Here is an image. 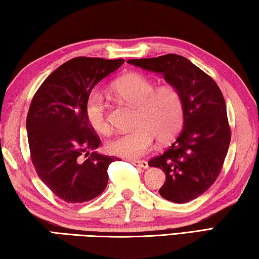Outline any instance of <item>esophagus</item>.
Segmentation results:
<instances>
[{"label": "esophagus", "mask_w": 259, "mask_h": 259, "mask_svg": "<svg viewBox=\"0 0 259 259\" xmlns=\"http://www.w3.org/2000/svg\"><path fill=\"white\" fill-rule=\"evenodd\" d=\"M131 163L136 166H138V168H142V169L148 168V162L145 160H133L131 161Z\"/></svg>", "instance_id": "obj_1"}]
</instances>
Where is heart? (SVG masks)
Returning <instances> with one entry per match:
<instances>
[{
    "mask_svg": "<svg viewBox=\"0 0 259 259\" xmlns=\"http://www.w3.org/2000/svg\"><path fill=\"white\" fill-rule=\"evenodd\" d=\"M112 91L117 98L136 108L134 130L116 136L107 143V151L125 159H138L151 150L156 138L166 144L176 137L185 120V100L178 88H157L152 78L142 74H128L115 81ZM88 123L96 133L106 135L111 131L106 105L102 96L91 94L84 108Z\"/></svg>",
    "mask_w": 259,
    "mask_h": 259,
    "instance_id": "1",
    "label": "heart"
}]
</instances>
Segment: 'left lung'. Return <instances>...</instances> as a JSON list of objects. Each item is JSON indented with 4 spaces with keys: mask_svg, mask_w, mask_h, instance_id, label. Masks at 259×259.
<instances>
[{
    "mask_svg": "<svg viewBox=\"0 0 259 259\" xmlns=\"http://www.w3.org/2000/svg\"><path fill=\"white\" fill-rule=\"evenodd\" d=\"M128 63L162 74L184 96L183 130L172 145L148 165L160 168L165 175L159 191L162 198L175 203L194 200L216 181L229 151L231 130L222 91L211 77L179 55L130 59Z\"/></svg>",
    "mask_w": 259,
    "mask_h": 259,
    "instance_id": "1",
    "label": "left lung"
}]
</instances>
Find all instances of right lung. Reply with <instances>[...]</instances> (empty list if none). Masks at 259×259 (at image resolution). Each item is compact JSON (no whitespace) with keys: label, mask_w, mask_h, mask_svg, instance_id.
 <instances>
[{"label":"right lung","mask_w":259,"mask_h":259,"mask_svg":"<svg viewBox=\"0 0 259 259\" xmlns=\"http://www.w3.org/2000/svg\"><path fill=\"white\" fill-rule=\"evenodd\" d=\"M123 63L73 58L46 78L30 103L26 129L34 168L41 181L68 203L93 200L107 186V169L115 157L96 152L100 139L88 123L84 108L95 85ZM84 152L88 159L81 161Z\"/></svg>","instance_id":"1"}]
</instances>
